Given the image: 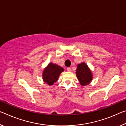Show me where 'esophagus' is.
I'll list each match as a JSON object with an SVG mask.
<instances>
[{
	"instance_id": "esophagus-1",
	"label": "esophagus",
	"mask_w": 126,
	"mask_h": 126,
	"mask_svg": "<svg viewBox=\"0 0 126 126\" xmlns=\"http://www.w3.org/2000/svg\"><path fill=\"white\" fill-rule=\"evenodd\" d=\"M67 71H68V72H71V68L70 67H68L67 68Z\"/></svg>"
}]
</instances>
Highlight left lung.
<instances>
[{
    "instance_id": "1",
    "label": "left lung",
    "mask_w": 126,
    "mask_h": 126,
    "mask_svg": "<svg viewBox=\"0 0 126 126\" xmlns=\"http://www.w3.org/2000/svg\"><path fill=\"white\" fill-rule=\"evenodd\" d=\"M76 74L79 83L82 86L89 85L93 80L91 71L85 62H82L77 65Z\"/></svg>"
}]
</instances>
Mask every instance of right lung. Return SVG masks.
<instances>
[{"label":"right lung","mask_w":126,"mask_h":126,"mask_svg":"<svg viewBox=\"0 0 126 126\" xmlns=\"http://www.w3.org/2000/svg\"><path fill=\"white\" fill-rule=\"evenodd\" d=\"M64 71V69L59 65L49 63L43 72V79L48 85H53L58 79L61 73Z\"/></svg>","instance_id":"add662e5"}]
</instances>
